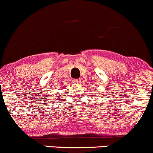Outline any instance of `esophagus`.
<instances>
[{
  "label": "esophagus",
  "mask_w": 153,
  "mask_h": 153,
  "mask_svg": "<svg viewBox=\"0 0 153 153\" xmlns=\"http://www.w3.org/2000/svg\"><path fill=\"white\" fill-rule=\"evenodd\" d=\"M81 80H80V79H73V80H72L73 83H75V84H79V83H80V81Z\"/></svg>",
  "instance_id": "esophagus-1"
}]
</instances>
